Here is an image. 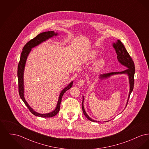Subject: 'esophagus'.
<instances>
[{
	"instance_id": "esophagus-1",
	"label": "esophagus",
	"mask_w": 149,
	"mask_h": 149,
	"mask_svg": "<svg viewBox=\"0 0 149 149\" xmlns=\"http://www.w3.org/2000/svg\"><path fill=\"white\" fill-rule=\"evenodd\" d=\"M85 83V81L84 80H80L78 82V84L80 86H83L84 84Z\"/></svg>"
}]
</instances>
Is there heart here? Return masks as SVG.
<instances>
[{
	"label": "heart",
	"mask_w": 149,
	"mask_h": 149,
	"mask_svg": "<svg viewBox=\"0 0 149 149\" xmlns=\"http://www.w3.org/2000/svg\"><path fill=\"white\" fill-rule=\"evenodd\" d=\"M97 55H98V52L95 50H94V51H93L91 54V58H95V57L97 56ZM104 65V61L103 60H100L96 64V68H101Z\"/></svg>",
	"instance_id": "b5f03b06"
}]
</instances>
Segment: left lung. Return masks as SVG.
Returning a JSON list of instances; mask_svg holds the SVG:
<instances>
[{
	"instance_id": "8db88e82",
	"label": "left lung",
	"mask_w": 149,
	"mask_h": 149,
	"mask_svg": "<svg viewBox=\"0 0 149 149\" xmlns=\"http://www.w3.org/2000/svg\"><path fill=\"white\" fill-rule=\"evenodd\" d=\"M113 46L114 49H115L117 55V58L118 61L120 63V64L123 65V66L127 67V69L123 71H118V72H112L110 73H107V74H101L99 77V78L102 80L104 79L107 78H109V77L116 75V74H127L128 76V79H129V83H130V92L128 94V98L127 102L126 104V106L127 105L128 101L130 98V94L131 92H132L134 89V75H135V64L134 63V61L132 60L131 57L129 55L128 53L127 50L126 48L125 47L123 43L120 42V40H117L116 43H113ZM84 97H83V102L81 103V106H82V109L83 113L85 115V117L89 120L93 122H97L98 121L97 120H92L88 114L86 113L84 107ZM109 121V120H108ZM108 122V121H106Z\"/></svg>"
}]
</instances>
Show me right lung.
<instances>
[{
	"instance_id": "add662e5",
	"label": "right lung",
	"mask_w": 149,
	"mask_h": 149,
	"mask_svg": "<svg viewBox=\"0 0 149 149\" xmlns=\"http://www.w3.org/2000/svg\"><path fill=\"white\" fill-rule=\"evenodd\" d=\"M57 35H58V33H55L54 31L45 32L40 33L39 35H38L36 37H35L34 38L31 40L23 47V51H22L21 55L20 60H19L18 65L17 75H18V92L19 94V96H20L22 100L24 103V104H26V106L28 107L29 111L36 116H38V117H45V118L52 117L55 116V115H56L58 113V112L60 111V104H61L63 95H64L65 92H66L68 90H69L70 88H71V86H72L73 81H71V83L66 87H65L60 93L59 98H58V102L57 104L56 107L54 111H52L50 113L46 114L37 113L29 106V104L26 102V99L24 98V97L23 73H24L25 64H26V60L27 58V56L32 48L35 47V46L38 45L41 43L43 42V41H45L46 40H48L49 38H51L54 36H57Z\"/></svg>"
}]
</instances>
